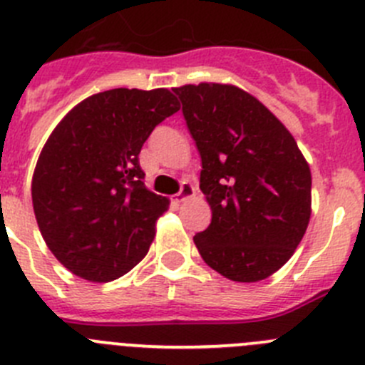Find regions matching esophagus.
Instances as JSON below:
<instances>
[{
  "instance_id": "obj_1",
  "label": "esophagus",
  "mask_w": 365,
  "mask_h": 365,
  "mask_svg": "<svg viewBox=\"0 0 365 365\" xmlns=\"http://www.w3.org/2000/svg\"><path fill=\"white\" fill-rule=\"evenodd\" d=\"M194 194H196V189H194L189 182H183L182 187H180V192L175 194L173 201H175L176 205H180V203H183L185 200H189V197H192Z\"/></svg>"
}]
</instances>
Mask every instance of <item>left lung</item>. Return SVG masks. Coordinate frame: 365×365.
Returning <instances> with one entry per match:
<instances>
[{
	"label": "left lung",
	"mask_w": 365,
	"mask_h": 365,
	"mask_svg": "<svg viewBox=\"0 0 365 365\" xmlns=\"http://www.w3.org/2000/svg\"><path fill=\"white\" fill-rule=\"evenodd\" d=\"M201 157L212 221L201 258L233 282H258L292 257L310 221L312 176L294 137L257 98L221 83L173 88Z\"/></svg>",
	"instance_id": "8db88e82"
}]
</instances>
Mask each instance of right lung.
Here are the masks:
<instances>
[{
  "mask_svg": "<svg viewBox=\"0 0 365 365\" xmlns=\"http://www.w3.org/2000/svg\"><path fill=\"white\" fill-rule=\"evenodd\" d=\"M178 110L168 88H112L78 103L53 130L31 201L46 244L73 274L112 282L146 257L169 200L146 189L139 153Z\"/></svg>",
  "mask_w": 365,
  "mask_h": 365,
  "instance_id": "1",
  "label": "right lung"
}]
</instances>
